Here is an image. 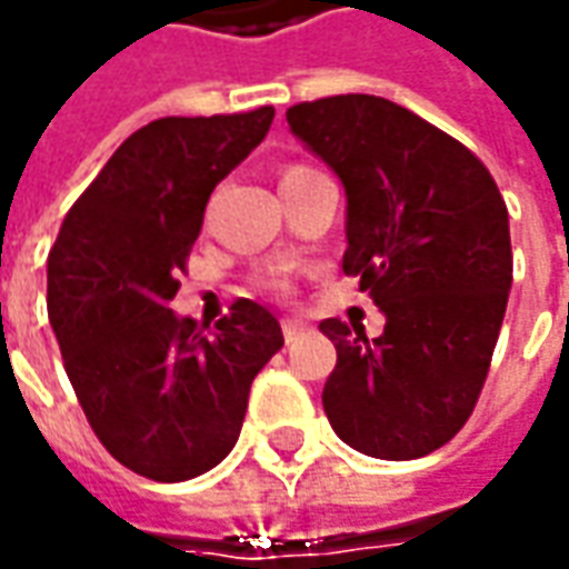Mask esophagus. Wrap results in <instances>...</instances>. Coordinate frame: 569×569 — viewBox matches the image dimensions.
<instances>
[{"label":"esophagus","mask_w":569,"mask_h":569,"mask_svg":"<svg viewBox=\"0 0 569 569\" xmlns=\"http://www.w3.org/2000/svg\"><path fill=\"white\" fill-rule=\"evenodd\" d=\"M301 333H305V323H301V320H292V317H286V320H283L286 342H296Z\"/></svg>","instance_id":"1"}]
</instances>
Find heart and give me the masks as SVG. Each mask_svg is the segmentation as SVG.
I'll return each mask as SVG.
<instances>
[{
	"mask_svg": "<svg viewBox=\"0 0 569 569\" xmlns=\"http://www.w3.org/2000/svg\"><path fill=\"white\" fill-rule=\"evenodd\" d=\"M292 171H305V168H289V171H286V173H292Z\"/></svg>",
	"mask_w": 569,
	"mask_h": 569,
	"instance_id": "obj_1",
	"label": "heart"
}]
</instances>
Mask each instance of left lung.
<instances>
[{"label":"left lung","instance_id":"8db88e82","mask_svg":"<svg viewBox=\"0 0 569 569\" xmlns=\"http://www.w3.org/2000/svg\"><path fill=\"white\" fill-rule=\"evenodd\" d=\"M289 130L346 189L342 270L386 317L323 320L336 367L323 411L361 455L415 461L473 415L511 292L508 208L458 139L380 96H330L286 111Z\"/></svg>","mask_w":569,"mask_h":569}]
</instances>
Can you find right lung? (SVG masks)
Returning <instances> with one entry per match:
<instances>
[{
    "instance_id": "add662e5",
    "label": "right lung",
    "mask_w": 569,
    "mask_h": 569,
    "mask_svg": "<svg viewBox=\"0 0 569 569\" xmlns=\"http://www.w3.org/2000/svg\"><path fill=\"white\" fill-rule=\"evenodd\" d=\"M273 108L146 123L73 202L49 252V320L77 401L114 461L183 482L233 451L280 320L239 299L204 333L171 311L211 192L261 139Z\"/></svg>"
}]
</instances>
